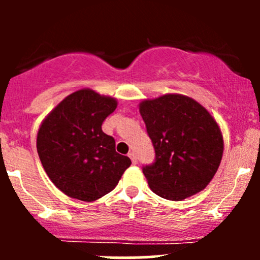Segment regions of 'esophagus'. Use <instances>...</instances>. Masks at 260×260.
<instances>
[{"label":"esophagus","mask_w":260,"mask_h":260,"mask_svg":"<svg viewBox=\"0 0 260 260\" xmlns=\"http://www.w3.org/2000/svg\"><path fill=\"white\" fill-rule=\"evenodd\" d=\"M128 156H129V158L132 159V162H133V164H135V165L137 164V154H136L135 152H131V153L128 154Z\"/></svg>","instance_id":"obj_1"}]
</instances>
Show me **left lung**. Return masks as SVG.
I'll use <instances>...</instances> for the list:
<instances>
[{
    "label": "left lung",
    "mask_w": 260,
    "mask_h": 260,
    "mask_svg": "<svg viewBox=\"0 0 260 260\" xmlns=\"http://www.w3.org/2000/svg\"><path fill=\"white\" fill-rule=\"evenodd\" d=\"M154 161L142 167L151 190L180 201L200 192L219 169L224 142L203 106L188 96L166 94L140 106Z\"/></svg>",
    "instance_id": "1"
}]
</instances>
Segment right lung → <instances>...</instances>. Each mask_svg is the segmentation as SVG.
I'll list each match as a JSON object with an SVG mask.
<instances>
[{
  "label": "right lung",
  "instance_id": "1",
  "mask_svg": "<svg viewBox=\"0 0 260 260\" xmlns=\"http://www.w3.org/2000/svg\"><path fill=\"white\" fill-rule=\"evenodd\" d=\"M115 108V99L83 89L57 104L41 124L39 157L49 179L65 195L96 200L113 190L132 164L115 151L114 138L102 131Z\"/></svg>",
  "mask_w": 260,
  "mask_h": 260
}]
</instances>
